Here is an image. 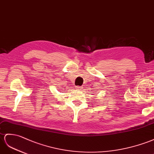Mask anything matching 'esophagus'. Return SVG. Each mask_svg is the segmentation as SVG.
Returning a JSON list of instances; mask_svg holds the SVG:
<instances>
[{
  "mask_svg": "<svg viewBox=\"0 0 154 154\" xmlns=\"http://www.w3.org/2000/svg\"><path fill=\"white\" fill-rule=\"evenodd\" d=\"M75 88H76L77 90H81L82 88V86H75Z\"/></svg>",
  "mask_w": 154,
  "mask_h": 154,
  "instance_id": "obj_1",
  "label": "esophagus"
}]
</instances>
